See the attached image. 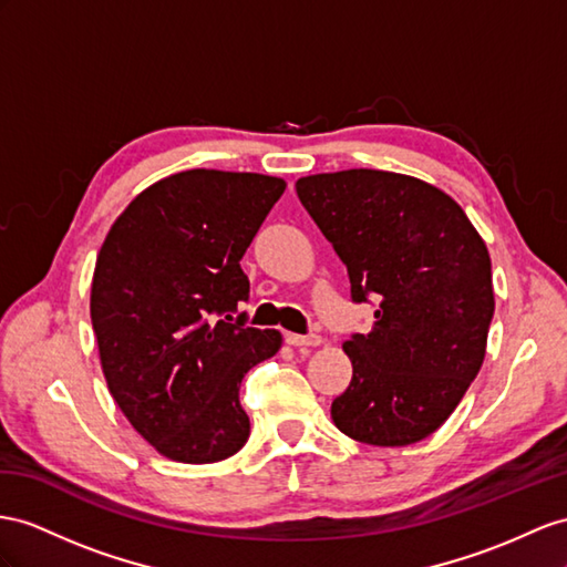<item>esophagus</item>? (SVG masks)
<instances>
[{"label": "esophagus", "mask_w": 567, "mask_h": 567, "mask_svg": "<svg viewBox=\"0 0 567 567\" xmlns=\"http://www.w3.org/2000/svg\"><path fill=\"white\" fill-rule=\"evenodd\" d=\"M285 340L292 347H318L323 342L318 336H297V332H285Z\"/></svg>", "instance_id": "esophagus-1"}]
</instances>
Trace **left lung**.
<instances>
[{
	"label": "left lung",
	"mask_w": 567,
	"mask_h": 567,
	"mask_svg": "<svg viewBox=\"0 0 567 567\" xmlns=\"http://www.w3.org/2000/svg\"><path fill=\"white\" fill-rule=\"evenodd\" d=\"M297 194L347 266L352 299H379L367 336L342 342L352 381L332 422L367 445L424 441L486 357L496 299L482 235L455 198L410 174H309Z\"/></svg>",
	"instance_id": "obj_1"
}]
</instances>
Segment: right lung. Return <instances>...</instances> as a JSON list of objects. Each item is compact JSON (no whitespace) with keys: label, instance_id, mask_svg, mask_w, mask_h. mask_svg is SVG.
<instances>
[{"label":"right lung","instance_id":"obj_1","mask_svg":"<svg viewBox=\"0 0 567 567\" xmlns=\"http://www.w3.org/2000/svg\"><path fill=\"white\" fill-rule=\"evenodd\" d=\"M285 186L256 172L169 174L128 203L100 246V367L128 424L167 460L220 462L249 441L239 385L282 336L231 311L249 297L239 260Z\"/></svg>","mask_w":567,"mask_h":567}]
</instances>
